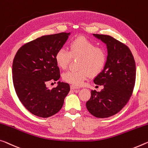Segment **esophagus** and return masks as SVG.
Instances as JSON below:
<instances>
[{
  "label": "esophagus",
  "instance_id": "34e87169",
  "mask_svg": "<svg viewBox=\"0 0 148 148\" xmlns=\"http://www.w3.org/2000/svg\"><path fill=\"white\" fill-rule=\"evenodd\" d=\"M70 88H71V90H77V89H79V87H78V86H74V85H71L70 86Z\"/></svg>",
  "mask_w": 148,
  "mask_h": 148
}]
</instances>
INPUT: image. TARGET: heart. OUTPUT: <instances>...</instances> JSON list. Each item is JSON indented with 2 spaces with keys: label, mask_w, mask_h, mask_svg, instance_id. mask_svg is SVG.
Here are the masks:
<instances>
[{
  "label": "heart",
  "mask_w": 148,
  "mask_h": 148,
  "mask_svg": "<svg viewBox=\"0 0 148 148\" xmlns=\"http://www.w3.org/2000/svg\"><path fill=\"white\" fill-rule=\"evenodd\" d=\"M69 51L64 47L60 48L55 55V61L61 69H66L72 57H80L79 70H69L62 74V78L75 86H81L90 74L94 76L100 73L107 62V53L104 49L84 37H79L71 41Z\"/></svg>",
  "instance_id": "heart-1"
}]
</instances>
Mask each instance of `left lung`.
Instances as JSON below:
<instances>
[{"instance_id": "1", "label": "left lung", "mask_w": 148, "mask_h": 148, "mask_svg": "<svg viewBox=\"0 0 148 148\" xmlns=\"http://www.w3.org/2000/svg\"><path fill=\"white\" fill-rule=\"evenodd\" d=\"M93 36L106 44L107 58L103 70L93 79L103 88L91 90L86 105L93 116L107 118L120 111L130 99L136 80L135 60L128 47L112 37Z\"/></svg>"}]
</instances>
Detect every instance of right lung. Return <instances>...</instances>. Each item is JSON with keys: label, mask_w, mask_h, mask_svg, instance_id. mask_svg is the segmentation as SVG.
<instances>
[{"label": "right lung", "mask_w": 148, "mask_h": 148, "mask_svg": "<svg viewBox=\"0 0 148 148\" xmlns=\"http://www.w3.org/2000/svg\"><path fill=\"white\" fill-rule=\"evenodd\" d=\"M70 33L43 36L18 49L12 64V79L21 103L34 115L47 118L61 109L70 85L58 82L49 89L47 83L60 78L55 61L57 51L64 45Z\"/></svg>", "instance_id": "right-lung-1"}]
</instances>
